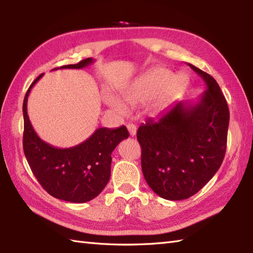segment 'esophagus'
Here are the masks:
<instances>
[{"label": "esophagus", "mask_w": 253, "mask_h": 253, "mask_svg": "<svg viewBox=\"0 0 253 253\" xmlns=\"http://www.w3.org/2000/svg\"><path fill=\"white\" fill-rule=\"evenodd\" d=\"M127 128H128V131H129V133H130V136H135L136 135V132H137V128H136V126L133 125V124H128V126H127Z\"/></svg>", "instance_id": "esophagus-1"}]
</instances>
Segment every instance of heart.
I'll return each instance as SVG.
<instances>
[{
	"label": "heart",
	"instance_id": "obj_1",
	"mask_svg": "<svg viewBox=\"0 0 253 253\" xmlns=\"http://www.w3.org/2000/svg\"><path fill=\"white\" fill-rule=\"evenodd\" d=\"M169 69L159 66L140 75L123 91V102L129 106L146 105L149 102L152 112H160L173 102L179 94L185 78L182 75H173ZM106 102L121 115L127 114L126 106L112 94L106 95Z\"/></svg>",
	"mask_w": 253,
	"mask_h": 253
}]
</instances>
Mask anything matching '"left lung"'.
I'll return each instance as SVG.
<instances>
[{
	"instance_id": "left-lung-1",
	"label": "left lung",
	"mask_w": 253,
	"mask_h": 253,
	"mask_svg": "<svg viewBox=\"0 0 253 253\" xmlns=\"http://www.w3.org/2000/svg\"><path fill=\"white\" fill-rule=\"evenodd\" d=\"M207 89L197 103L179 101L138 128L149 187L166 200H184L215 175L226 152L229 110L216 80L187 63Z\"/></svg>"
}]
</instances>
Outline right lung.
<instances>
[{"label": "right lung", "instance_id": "right-lung-1", "mask_svg": "<svg viewBox=\"0 0 253 253\" xmlns=\"http://www.w3.org/2000/svg\"><path fill=\"white\" fill-rule=\"evenodd\" d=\"M93 62V58L89 57L54 71L84 68ZM42 76L43 74L31 84L24 99L23 146L26 159L38 181L52 197L73 203L88 202L98 197L109 182L111 154L129 133L123 125L114 129L98 128L87 140L71 148H56L43 141L37 135L27 113L30 90Z\"/></svg>", "mask_w": 253, "mask_h": 253}]
</instances>
